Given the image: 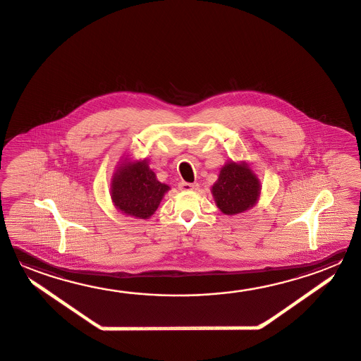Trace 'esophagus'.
<instances>
[{
  "label": "esophagus",
  "instance_id": "esophagus-1",
  "mask_svg": "<svg viewBox=\"0 0 361 361\" xmlns=\"http://www.w3.org/2000/svg\"><path fill=\"white\" fill-rule=\"evenodd\" d=\"M200 187L198 183H187V182H180L179 183V190H197Z\"/></svg>",
  "mask_w": 361,
  "mask_h": 361
}]
</instances>
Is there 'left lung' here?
<instances>
[{
  "mask_svg": "<svg viewBox=\"0 0 361 361\" xmlns=\"http://www.w3.org/2000/svg\"><path fill=\"white\" fill-rule=\"evenodd\" d=\"M211 192L223 214L236 215L257 204L261 183L247 163L229 161L221 168Z\"/></svg>",
  "mask_w": 361,
  "mask_h": 361,
  "instance_id": "left-lung-1",
  "label": "left lung"
}]
</instances>
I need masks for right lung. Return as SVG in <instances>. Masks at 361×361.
<instances>
[{
	"label": "right lung",
	"instance_id": "right-lung-1",
	"mask_svg": "<svg viewBox=\"0 0 361 361\" xmlns=\"http://www.w3.org/2000/svg\"><path fill=\"white\" fill-rule=\"evenodd\" d=\"M169 190V185L157 180L146 160H125L111 178L113 204L122 214L136 219H149Z\"/></svg>",
	"mask_w": 361,
	"mask_h": 361
}]
</instances>
